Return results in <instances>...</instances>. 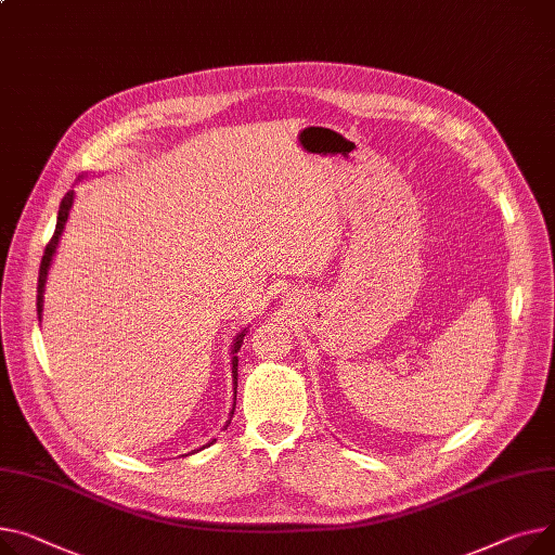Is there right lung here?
Returning <instances> with one entry per match:
<instances>
[{"label":"right lung","instance_id":"add662e5","mask_svg":"<svg viewBox=\"0 0 555 555\" xmlns=\"http://www.w3.org/2000/svg\"><path fill=\"white\" fill-rule=\"evenodd\" d=\"M70 205H73V192H68V194L62 198V203H60V211H57V225H55V232H53L51 241L47 243V249H44V256H42V263H40V276H37V317H40V319H42V294H44L47 272H49L51 258H53V254H55V247H57L60 234H62V230H64V223H66V218H68V209H70ZM243 337H245V335H243V332H241V335L236 337V344H234V352H238ZM236 365H238V359L234 357V361H232L234 384H236ZM234 397H236V395H234ZM232 415H234V411H232ZM230 422H232V417H230ZM230 422H228V426H230ZM228 426H225V428H228Z\"/></svg>","mask_w":555,"mask_h":555}]
</instances>
